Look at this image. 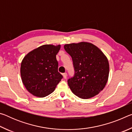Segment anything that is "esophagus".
<instances>
[{"instance_id": "1", "label": "esophagus", "mask_w": 132, "mask_h": 132, "mask_svg": "<svg viewBox=\"0 0 132 132\" xmlns=\"http://www.w3.org/2000/svg\"><path fill=\"white\" fill-rule=\"evenodd\" d=\"M63 76L64 79H66V77H67V73H63Z\"/></svg>"}]
</instances>
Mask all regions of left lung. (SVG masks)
Here are the masks:
<instances>
[{"instance_id": "8db88e82", "label": "left lung", "mask_w": 132, "mask_h": 132, "mask_svg": "<svg viewBox=\"0 0 132 132\" xmlns=\"http://www.w3.org/2000/svg\"><path fill=\"white\" fill-rule=\"evenodd\" d=\"M72 58L75 75L68 79L72 93L82 99H88L99 94L108 81L109 65L103 52L94 45L87 42L64 45Z\"/></svg>"}]
</instances>
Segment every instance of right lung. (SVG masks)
Returning a JSON list of instances; mask_svg holds the SVG:
<instances>
[{"mask_svg": "<svg viewBox=\"0 0 132 132\" xmlns=\"http://www.w3.org/2000/svg\"><path fill=\"white\" fill-rule=\"evenodd\" d=\"M61 45H44L29 52L21 63L24 86L33 95L44 97L53 92L63 78L58 72L57 53Z\"/></svg>", "mask_w": 132, "mask_h": 132, "instance_id": "add662e5", "label": "right lung"}]
</instances>
